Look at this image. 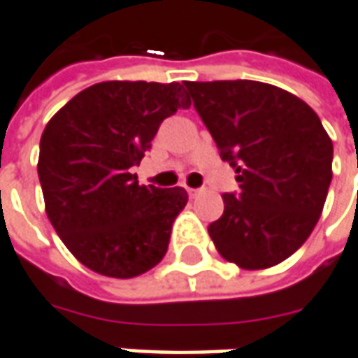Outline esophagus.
<instances>
[{"instance_id":"34e87169","label":"esophagus","mask_w":358,"mask_h":358,"mask_svg":"<svg viewBox=\"0 0 358 358\" xmlns=\"http://www.w3.org/2000/svg\"><path fill=\"white\" fill-rule=\"evenodd\" d=\"M188 194H190V198H196L200 194V190L198 188H188Z\"/></svg>"}]
</instances>
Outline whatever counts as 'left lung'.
<instances>
[{
    "instance_id": "obj_1",
    "label": "left lung",
    "mask_w": 358,
    "mask_h": 358,
    "mask_svg": "<svg viewBox=\"0 0 358 358\" xmlns=\"http://www.w3.org/2000/svg\"><path fill=\"white\" fill-rule=\"evenodd\" d=\"M240 190L224 194L210 238L243 269L281 264L311 236L333 178V142L313 108L257 80H184Z\"/></svg>"
}]
</instances>
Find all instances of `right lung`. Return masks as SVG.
<instances>
[{
  "mask_svg": "<svg viewBox=\"0 0 358 358\" xmlns=\"http://www.w3.org/2000/svg\"><path fill=\"white\" fill-rule=\"evenodd\" d=\"M188 106L180 83L106 80L73 96L45 127L37 172L47 216L89 269L136 278L164 257L188 194L141 186L132 168L162 120Z\"/></svg>",
  "mask_w": 358,
  "mask_h": 358,
  "instance_id": "1",
  "label": "right lung"
}]
</instances>
